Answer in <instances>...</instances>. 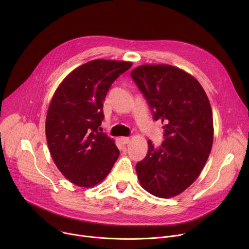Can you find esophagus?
I'll return each instance as SVG.
<instances>
[{
    "instance_id": "34e87169",
    "label": "esophagus",
    "mask_w": 249,
    "mask_h": 249,
    "mask_svg": "<svg viewBox=\"0 0 249 249\" xmlns=\"http://www.w3.org/2000/svg\"><path fill=\"white\" fill-rule=\"evenodd\" d=\"M120 142H121L123 145H127L129 142H130V139L128 137H121L120 138Z\"/></svg>"
}]
</instances>
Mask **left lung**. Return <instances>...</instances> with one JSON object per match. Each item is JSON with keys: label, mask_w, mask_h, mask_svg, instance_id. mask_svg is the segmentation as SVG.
I'll return each instance as SVG.
<instances>
[{"label": "left lung", "mask_w": 249, "mask_h": 249, "mask_svg": "<svg viewBox=\"0 0 249 249\" xmlns=\"http://www.w3.org/2000/svg\"><path fill=\"white\" fill-rule=\"evenodd\" d=\"M131 77L147 100L155 121L163 123L164 141H148L146 158L136 164L141 185L169 198L199 176L212 150L214 127L208 96L199 82L170 65H142Z\"/></svg>", "instance_id": "obj_1"}]
</instances>
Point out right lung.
Returning a JSON list of instances; mask_svg holds the SVG:
<instances>
[{
    "instance_id": "obj_1",
    "label": "right lung",
    "mask_w": 249,
    "mask_h": 249,
    "mask_svg": "<svg viewBox=\"0 0 249 249\" xmlns=\"http://www.w3.org/2000/svg\"><path fill=\"white\" fill-rule=\"evenodd\" d=\"M131 62L97 59L69 74L55 91L46 116V139L58 169L71 182L92 187L119 157L114 141L99 132L103 101Z\"/></svg>"
}]
</instances>
